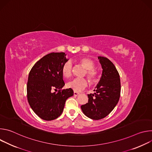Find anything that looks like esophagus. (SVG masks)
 Here are the masks:
<instances>
[{"instance_id":"1","label":"esophagus","mask_w":152,"mask_h":152,"mask_svg":"<svg viewBox=\"0 0 152 152\" xmlns=\"http://www.w3.org/2000/svg\"><path fill=\"white\" fill-rule=\"evenodd\" d=\"M79 94H80V93H78V92H76V91H75V92H74V96H78Z\"/></svg>"}]
</instances>
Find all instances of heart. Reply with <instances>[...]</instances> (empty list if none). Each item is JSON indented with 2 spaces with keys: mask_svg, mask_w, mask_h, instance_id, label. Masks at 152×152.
<instances>
[{
  "mask_svg": "<svg viewBox=\"0 0 152 152\" xmlns=\"http://www.w3.org/2000/svg\"><path fill=\"white\" fill-rule=\"evenodd\" d=\"M79 62L86 69L84 75L86 76L91 82H96L99 77L98 72L94 69V62L88 58H82L79 59ZM73 70V64L71 61L68 60L65 62L62 67V74L66 78H69L72 76ZM88 86V80L85 78H75L67 84L68 88L72 89L76 92H79L85 89Z\"/></svg>",
  "mask_w": 152,
  "mask_h": 152,
  "instance_id": "obj_1",
  "label": "heart"
}]
</instances>
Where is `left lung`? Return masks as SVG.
Here are the masks:
<instances>
[{"instance_id":"8db88e82","label":"left lung","mask_w":152,"mask_h":152,"mask_svg":"<svg viewBox=\"0 0 152 152\" xmlns=\"http://www.w3.org/2000/svg\"><path fill=\"white\" fill-rule=\"evenodd\" d=\"M98 59L103 69L100 80L94 94H88V103L81 106L83 114L93 120L102 119L109 114L117 105L121 91L120 75L114 64L105 57Z\"/></svg>"}]
</instances>
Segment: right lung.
<instances>
[{
	"mask_svg": "<svg viewBox=\"0 0 152 152\" xmlns=\"http://www.w3.org/2000/svg\"><path fill=\"white\" fill-rule=\"evenodd\" d=\"M64 52L43 56L31 69L27 83V97L34 112L41 119L50 121L59 117L66 100L73 95L72 89H61L65 85L63 64L68 61ZM54 89L58 93H53Z\"/></svg>",
	"mask_w": 152,
	"mask_h": 152,
	"instance_id": "right-lung-1",
	"label": "right lung"
}]
</instances>
